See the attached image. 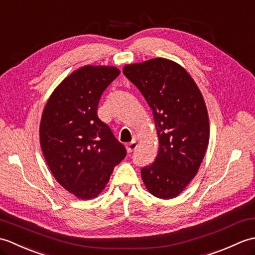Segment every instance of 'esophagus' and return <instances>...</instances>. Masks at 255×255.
I'll return each instance as SVG.
<instances>
[{"label": "esophagus", "mask_w": 255, "mask_h": 255, "mask_svg": "<svg viewBox=\"0 0 255 255\" xmlns=\"http://www.w3.org/2000/svg\"><path fill=\"white\" fill-rule=\"evenodd\" d=\"M138 147V143H137V141H131V142H129L128 144H127V151L129 153H131V152H133L134 150H136V148Z\"/></svg>", "instance_id": "obj_1"}]
</instances>
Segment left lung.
Masks as SVG:
<instances>
[{"label": "left lung", "mask_w": 255, "mask_h": 255, "mask_svg": "<svg viewBox=\"0 0 255 255\" xmlns=\"http://www.w3.org/2000/svg\"><path fill=\"white\" fill-rule=\"evenodd\" d=\"M123 73L152 110L159 136L154 162L141 169L144 185L155 197H176L196 175L208 145L203 95L185 70L163 58L129 64Z\"/></svg>", "instance_id": "1"}]
</instances>
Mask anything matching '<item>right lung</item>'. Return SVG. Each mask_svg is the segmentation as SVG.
<instances>
[{
  "label": "right lung",
  "mask_w": 255,
  "mask_h": 255,
  "mask_svg": "<svg viewBox=\"0 0 255 255\" xmlns=\"http://www.w3.org/2000/svg\"><path fill=\"white\" fill-rule=\"evenodd\" d=\"M114 67L85 66L69 75L48 100L40 122V145L61 186L81 199L96 197L127 154L97 116L104 91L119 75Z\"/></svg>",
  "instance_id": "right-lung-1"
}]
</instances>
